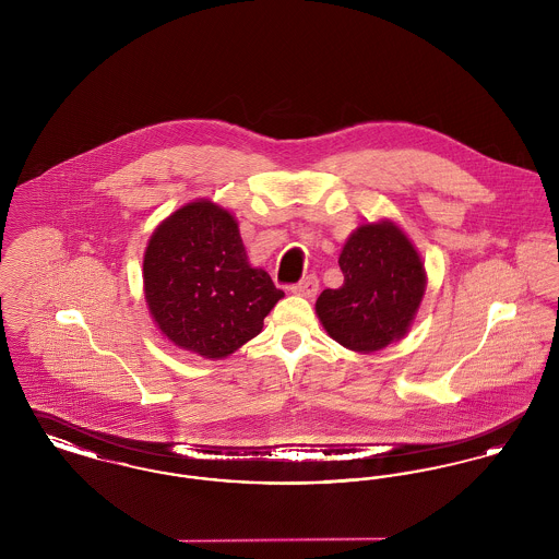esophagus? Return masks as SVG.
<instances>
[{"label": "esophagus", "mask_w": 559, "mask_h": 559, "mask_svg": "<svg viewBox=\"0 0 559 559\" xmlns=\"http://www.w3.org/2000/svg\"><path fill=\"white\" fill-rule=\"evenodd\" d=\"M292 292L299 297H308V299H314L317 293H319V278L317 276H306L304 281H299L297 285H293Z\"/></svg>", "instance_id": "1"}]
</instances>
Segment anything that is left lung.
<instances>
[{"mask_svg": "<svg viewBox=\"0 0 559 559\" xmlns=\"http://www.w3.org/2000/svg\"><path fill=\"white\" fill-rule=\"evenodd\" d=\"M344 285L317 299L320 324L337 344L371 354L413 326L427 287L417 247L392 219L360 224L340 253Z\"/></svg>", "mask_w": 559, "mask_h": 559, "instance_id": "1", "label": "left lung"}]
</instances>
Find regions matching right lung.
<instances>
[{"mask_svg": "<svg viewBox=\"0 0 559 559\" xmlns=\"http://www.w3.org/2000/svg\"><path fill=\"white\" fill-rule=\"evenodd\" d=\"M144 297L153 322L180 349L222 360L262 333L285 293L249 264L233 213L197 199L167 215L151 235Z\"/></svg>", "mask_w": 559, "mask_h": 559, "instance_id": "obj_1", "label": "right lung"}]
</instances>
